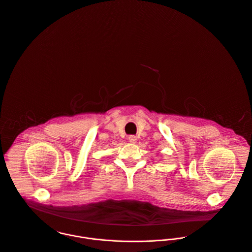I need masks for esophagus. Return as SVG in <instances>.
I'll list each match as a JSON object with an SVG mask.
<instances>
[{
  "mask_svg": "<svg viewBox=\"0 0 252 252\" xmlns=\"http://www.w3.org/2000/svg\"><path fill=\"white\" fill-rule=\"evenodd\" d=\"M127 138H128V141L131 142V143H135L136 140H137V138H136L135 135H129Z\"/></svg>",
  "mask_w": 252,
  "mask_h": 252,
  "instance_id": "esophagus-1",
  "label": "esophagus"
}]
</instances>
